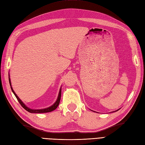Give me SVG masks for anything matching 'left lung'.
Returning <instances> with one entry per match:
<instances>
[{"label": "left lung", "instance_id": "left-lung-1", "mask_svg": "<svg viewBox=\"0 0 145 145\" xmlns=\"http://www.w3.org/2000/svg\"><path fill=\"white\" fill-rule=\"evenodd\" d=\"M119 110V109H118V110H116V111H118ZM91 111H92V110H91ZM93 112H95V111H93Z\"/></svg>", "mask_w": 145, "mask_h": 145}]
</instances>
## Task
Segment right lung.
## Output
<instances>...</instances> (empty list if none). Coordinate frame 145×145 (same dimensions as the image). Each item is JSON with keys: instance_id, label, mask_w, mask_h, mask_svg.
I'll list each match as a JSON object with an SVG mask.
<instances>
[{"instance_id": "add662e5", "label": "right lung", "mask_w": 145, "mask_h": 145, "mask_svg": "<svg viewBox=\"0 0 145 145\" xmlns=\"http://www.w3.org/2000/svg\"><path fill=\"white\" fill-rule=\"evenodd\" d=\"M8 79H9V83L10 85V87H11V89L12 92L13 93V94L15 95V96L16 97V98H17L18 101H19V103H20V105L22 106V107L25 109L28 112H31V113H45V112H51L53 111L54 110L58 107V106L59 105V101H60V99H61V87H60V89H59V93H58V96L57 99H56L55 103L52 105L50 106H49L48 108H44V109H31L28 108L27 106H26V105L24 104L23 102L20 100V98L17 96V95L15 93V91H14L13 88L12 87V84H11V81H10V75L8 76Z\"/></svg>"}]
</instances>
